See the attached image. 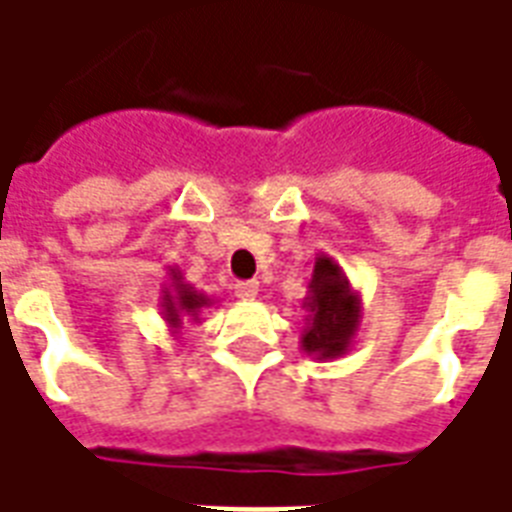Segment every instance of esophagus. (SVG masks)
Segmentation results:
<instances>
[{
	"label": "esophagus",
	"instance_id": "esophagus-1",
	"mask_svg": "<svg viewBox=\"0 0 512 512\" xmlns=\"http://www.w3.org/2000/svg\"><path fill=\"white\" fill-rule=\"evenodd\" d=\"M257 290H260V285H257L255 279H249V282H238V285H235V296L241 301H255Z\"/></svg>",
	"mask_w": 512,
	"mask_h": 512
}]
</instances>
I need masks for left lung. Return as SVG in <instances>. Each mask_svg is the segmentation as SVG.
Wrapping results in <instances>:
<instances>
[{
    "label": "left lung",
    "mask_w": 512,
    "mask_h": 512,
    "mask_svg": "<svg viewBox=\"0 0 512 512\" xmlns=\"http://www.w3.org/2000/svg\"><path fill=\"white\" fill-rule=\"evenodd\" d=\"M307 326L301 329V351L312 359L332 362L348 354L362 326V296L329 255L315 257L304 296Z\"/></svg>",
    "instance_id": "8db88e82"
}]
</instances>
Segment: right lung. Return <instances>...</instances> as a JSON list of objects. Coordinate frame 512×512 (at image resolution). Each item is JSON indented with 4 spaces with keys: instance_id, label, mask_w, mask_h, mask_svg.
I'll list each match as a JSON object with an SVG mask.
<instances>
[{
    "instance_id": "add662e5",
    "label": "right lung",
    "mask_w": 512,
    "mask_h": 512,
    "mask_svg": "<svg viewBox=\"0 0 512 512\" xmlns=\"http://www.w3.org/2000/svg\"><path fill=\"white\" fill-rule=\"evenodd\" d=\"M211 304V296L191 288L189 282L183 279V274H180L178 266L167 268V282L161 288L158 307H161V318L167 323L169 334H178L183 329V323H200L202 312L208 310Z\"/></svg>"
}]
</instances>
